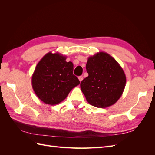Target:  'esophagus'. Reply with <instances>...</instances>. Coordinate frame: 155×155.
Instances as JSON below:
<instances>
[{"mask_svg": "<svg viewBox=\"0 0 155 155\" xmlns=\"http://www.w3.org/2000/svg\"><path fill=\"white\" fill-rule=\"evenodd\" d=\"M78 79H79V81H81L82 80H83V76H79V78H78Z\"/></svg>", "mask_w": 155, "mask_h": 155, "instance_id": "obj_1", "label": "esophagus"}]
</instances>
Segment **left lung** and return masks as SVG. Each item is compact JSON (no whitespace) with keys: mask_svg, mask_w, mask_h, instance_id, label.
<instances>
[{"mask_svg":"<svg viewBox=\"0 0 155 155\" xmlns=\"http://www.w3.org/2000/svg\"><path fill=\"white\" fill-rule=\"evenodd\" d=\"M88 76L81 82V91L89 104L109 107L121 96L126 84L123 68L109 54L100 51L88 58Z\"/></svg>","mask_w":155,"mask_h":155,"instance_id":"left-lung-1","label":"left lung"}]
</instances>
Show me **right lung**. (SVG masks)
<instances>
[{"mask_svg":"<svg viewBox=\"0 0 155 155\" xmlns=\"http://www.w3.org/2000/svg\"><path fill=\"white\" fill-rule=\"evenodd\" d=\"M66 59V56L59 53L48 52L35 68L31 77L32 88L39 99L46 104H59L80 83L73 74V63L67 62Z\"/></svg>","mask_w":155,"mask_h":155,"instance_id":"right-lung-1","label":"right lung"}]
</instances>
